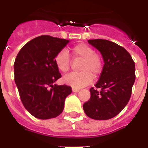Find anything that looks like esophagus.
Listing matches in <instances>:
<instances>
[{
  "mask_svg": "<svg viewBox=\"0 0 148 148\" xmlns=\"http://www.w3.org/2000/svg\"><path fill=\"white\" fill-rule=\"evenodd\" d=\"M72 90H73V92H79V90H78V89H76V88H73V89H72Z\"/></svg>",
  "mask_w": 148,
  "mask_h": 148,
  "instance_id": "esophagus-1",
  "label": "esophagus"
}]
</instances>
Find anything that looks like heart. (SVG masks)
<instances>
[{"mask_svg": "<svg viewBox=\"0 0 148 148\" xmlns=\"http://www.w3.org/2000/svg\"><path fill=\"white\" fill-rule=\"evenodd\" d=\"M75 58L82 60L80 73H73L66 75L63 81L66 84L74 88H81L92 82L94 77H98L102 71V59L95 53L93 48L86 44H78L72 49ZM55 63L61 73H66L70 70V58L66 49L58 52L55 58Z\"/></svg>", "mask_w": 148, "mask_h": 148, "instance_id": "1", "label": "heart"}]
</instances>
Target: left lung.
I'll use <instances>...</instances> for the list:
<instances>
[{
	"mask_svg": "<svg viewBox=\"0 0 148 148\" xmlns=\"http://www.w3.org/2000/svg\"><path fill=\"white\" fill-rule=\"evenodd\" d=\"M100 52L104 64L100 78L90 88V99L83 105L84 113L95 120L113 118L130 100L135 82V63L130 53L117 44L104 39L88 40Z\"/></svg>",
	"mask_w": 148,
	"mask_h": 148,
	"instance_id": "obj_1",
	"label": "left lung"
}]
</instances>
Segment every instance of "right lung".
<instances>
[{
    "instance_id": "right-lung-1",
    "label": "right lung",
    "mask_w": 148,
    "mask_h": 148,
    "mask_svg": "<svg viewBox=\"0 0 148 148\" xmlns=\"http://www.w3.org/2000/svg\"><path fill=\"white\" fill-rule=\"evenodd\" d=\"M70 40L41 35L21 48L14 64L15 82L21 100L30 114L39 119L62 113L71 87L54 84L61 78L55 58Z\"/></svg>"
}]
</instances>
